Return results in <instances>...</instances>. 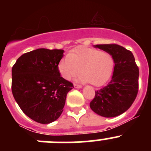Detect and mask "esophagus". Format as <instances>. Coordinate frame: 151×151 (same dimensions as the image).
I'll return each mask as SVG.
<instances>
[{"label": "esophagus", "instance_id": "esophagus-1", "mask_svg": "<svg viewBox=\"0 0 151 151\" xmlns=\"http://www.w3.org/2000/svg\"><path fill=\"white\" fill-rule=\"evenodd\" d=\"M74 87L76 88H82V86L80 85H78V84H74Z\"/></svg>", "mask_w": 151, "mask_h": 151}]
</instances>
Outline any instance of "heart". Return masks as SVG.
<instances>
[{"label":"heart","mask_w":151,"mask_h":151,"mask_svg":"<svg viewBox=\"0 0 151 151\" xmlns=\"http://www.w3.org/2000/svg\"><path fill=\"white\" fill-rule=\"evenodd\" d=\"M114 67V60L110 53L86 47H79L63 57L58 64V70L66 80L82 73L78 80L101 86L110 79Z\"/></svg>","instance_id":"1"}]
</instances>
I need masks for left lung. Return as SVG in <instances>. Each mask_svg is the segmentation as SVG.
<instances>
[{"mask_svg":"<svg viewBox=\"0 0 151 151\" xmlns=\"http://www.w3.org/2000/svg\"><path fill=\"white\" fill-rule=\"evenodd\" d=\"M94 47L110 53L113 57L115 66L111 81L105 87L96 91L90 107L101 116H117L125 113L137 97L138 67L132 53L120 45H97Z\"/></svg>","mask_w":151,"mask_h":151,"instance_id":"left-lung-1","label":"left lung"}]
</instances>
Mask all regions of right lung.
I'll return each mask as SVG.
<instances>
[{
  "instance_id": "obj_1",
  "label": "right lung",
  "mask_w": 151,
  "mask_h": 151,
  "mask_svg": "<svg viewBox=\"0 0 151 151\" xmlns=\"http://www.w3.org/2000/svg\"><path fill=\"white\" fill-rule=\"evenodd\" d=\"M63 50L39 48L22 54L12 68V93L25 114L41 124L57 120L73 84L60 76Z\"/></svg>"
}]
</instances>
